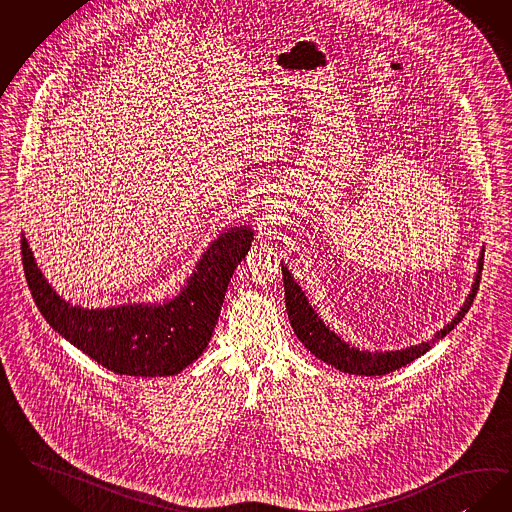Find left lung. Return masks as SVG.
<instances>
[{
  "label": "left lung",
  "mask_w": 512,
  "mask_h": 512,
  "mask_svg": "<svg viewBox=\"0 0 512 512\" xmlns=\"http://www.w3.org/2000/svg\"><path fill=\"white\" fill-rule=\"evenodd\" d=\"M482 266H484V253L478 261V272H476V280H474L471 293H469L465 305L459 310V314L451 320L450 324L446 328L440 329L429 343H421V345L404 348V350L368 352V350L350 347L345 341H341V337H337L333 331H329L324 326V322L318 318V314L308 305L305 293L293 282V278L289 276V270L282 268L284 289H286L287 316H289L291 328L295 331L297 339L318 360L331 364L333 368L341 369L345 373H352V375H387L390 371L408 366L415 358L425 354L434 343L444 339L451 329L463 320V316L469 312L472 301L478 293L480 278H482Z\"/></svg>",
  "instance_id": "8db88e82"
}]
</instances>
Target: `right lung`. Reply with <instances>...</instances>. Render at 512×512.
Returning a JSON list of instances; mask_svg holds the SVG:
<instances>
[{
	"label": "right lung",
	"instance_id": "right-lung-1",
	"mask_svg": "<svg viewBox=\"0 0 512 512\" xmlns=\"http://www.w3.org/2000/svg\"><path fill=\"white\" fill-rule=\"evenodd\" d=\"M253 240L249 228H230L213 242L179 297L165 305L85 310L49 287L21 238L22 266L43 318L103 368L120 375L162 377L192 364L219 320L226 287Z\"/></svg>",
	"mask_w": 512,
	"mask_h": 512
}]
</instances>
